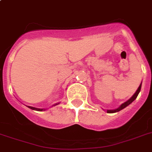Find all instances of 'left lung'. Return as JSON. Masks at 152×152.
<instances>
[{
    "label": "left lung",
    "instance_id": "obj_1",
    "mask_svg": "<svg viewBox=\"0 0 152 152\" xmlns=\"http://www.w3.org/2000/svg\"><path fill=\"white\" fill-rule=\"evenodd\" d=\"M140 89H141V83H140V85L139 86V88H138V89H137V91H136V93H135L134 95H132V98H131L130 99H129L127 102H124V103H123L122 105H121V106L120 107H119V108L116 109V110H107V113H116V112H118V111L121 110L122 109L125 108L126 106H129V105L130 103H132V102L134 101V100L136 99H137V95H139L140 91Z\"/></svg>",
    "mask_w": 152,
    "mask_h": 152
}]
</instances>
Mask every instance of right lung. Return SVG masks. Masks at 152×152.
I'll return each instance as SVG.
<instances>
[{"mask_svg":"<svg viewBox=\"0 0 152 152\" xmlns=\"http://www.w3.org/2000/svg\"><path fill=\"white\" fill-rule=\"evenodd\" d=\"M30 109H31V110H37V111H42L43 110L42 109H38V108H34V107H32V106H28Z\"/></svg>","mask_w":152,"mask_h":152,"instance_id":"right-lung-1","label":"right lung"}]
</instances>
